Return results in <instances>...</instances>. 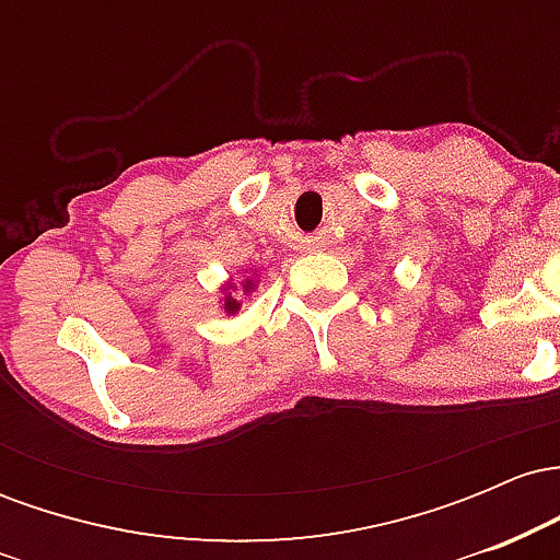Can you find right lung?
Returning <instances> with one entry per match:
<instances>
[{"instance_id": "obj_1", "label": "right lung", "mask_w": 560, "mask_h": 560, "mask_svg": "<svg viewBox=\"0 0 560 560\" xmlns=\"http://www.w3.org/2000/svg\"><path fill=\"white\" fill-rule=\"evenodd\" d=\"M249 289H253V281L247 279V284H244V292H249ZM223 305H226V313H236V311H240V302L231 298V294L226 298V302H223Z\"/></svg>"}]
</instances>
